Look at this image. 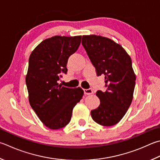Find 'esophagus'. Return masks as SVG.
I'll use <instances>...</instances> for the list:
<instances>
[{"label":"esophagus","mask_w":160,"mask_h":160,"mask_svg":"<svg viewBox=\"0 0 160 160\" xmlns=\"http://www.w3.org/2000/svg\"><path fill=\"white\" fill-rule=\"evenodd\" d=\"M84 93L87 95H89L93 94V90L92 89H84Z\"/></svg>","instance_id":"obj_1"}]
</instances>
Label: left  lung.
<instances>
[{
    "instance_id": "1",
    "label": "left lung",
    "mask_w": 160,
    "mask_h": 160,
    "mask_svg": "<svg viewBox=\"0 0 160 160\" xmlns=\"http://www.w3.org/2000/svg\"><path fill=\"white\" fill-rule=\"evenodd\" d=\"M82 45L97 76H105L106 91L96 93L100 105L92 110V118L101 125H115L125 115L133 99L136 75L132 59L120 45L108 38L83 36Z\"/></svg>"
}]
</instances>
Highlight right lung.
Segmentation results:
<instances>
[{
	"label": "right lung",
	"instance_id": "1",
	"mask_svg": "<svg viewBox=\"0 0 160 160\" xmlns=\"http://www.w3.org/2000/svg\"><path fill=\"white\" fill-rule=\"evenodd\" d=\"M81 36H55L43 40L29 57L26 75L31 108L45 125L51 129L65 127L72 109L82 98L80 88H68L58 83L66 73L69 57L79 48Z\"/></svg>",
	"mask_w": 160,
	"mask_h": 160
}]
</instances>
